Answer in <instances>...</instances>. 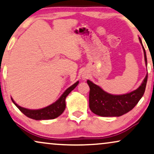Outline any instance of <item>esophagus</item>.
Instances as JSON below:
<instances>
[{"label": "esophagus", "mask_w": 154, "mask_h": 154, "mask_svg": "<svg viewBox=\"0 0 154 154\" xmlns=\"http://www.w3.org/2000/svg\"><path fill=\"white\" fill-rule=\"evenodd\" d=\"M82 78H83V80H85L88 77H87V75H82Z\"/></svg>", "instance_id": "obj_1"}]
</instances>
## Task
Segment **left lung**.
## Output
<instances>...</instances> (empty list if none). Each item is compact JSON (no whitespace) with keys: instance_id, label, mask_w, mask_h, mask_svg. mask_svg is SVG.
Segmentation results:
<instances>
[{"instance_id":"8db88e82","label":"left lung","mask_w":154,"mask_h":154,"mask_svg":"<svg viewBox=\"0 0 154 154\" xmlns=\"http://www.w3.org/2000/svg\"><path fill=\"white\" fill-rule=\"evenodd\" d=\"M144 54V60L147 65L146 52L140 38ZM148 73L146 75L142 83L137 89L130 93L121 95H114L105 92L100 86L88 80L90 87L89 106L90 110L100 116H121L131 111L140 99L142 97L146 88Z\"/></svg>"}]
</instances>
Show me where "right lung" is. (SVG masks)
Masks as SVG:
<instances>
[{
	"label": "right lung",
	"instance_id": "add662e5",
	"mask_svg": "<svg viewBox=\"0 0 154 154\" xmlns=\"http://www.w3.org/2000/svg\"><path fill=\"white\" fill-rule=\"evenodd\" d=\"M79 82L77 81L76 83L73 84L69 87L68 89L66 90L64 93L62 94V96L59 98L58 100H57L55 102L52 104L50 106H48L43 109H37V110H31V109H28L26 108L19 106L17 104L14 102V101L12 99V102L15 104V106L24 113L27 117L34 120H49V119H54L55 118L62 114L64 112L65 108H66V103H65V100L66 97L68 96V94L76 87Z\"/></svg>",
	"mask_w": 154,
	"mask_h": 154
}]
</instances>
